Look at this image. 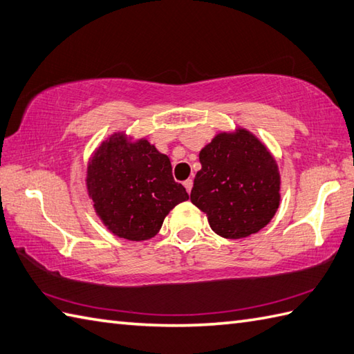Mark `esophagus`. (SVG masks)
<instances>
[{"instance_id":"obj_1","label":"esophagus","mask_w":354,"mask_h":354,"mask_svg":"<svg viewBox=\"0 0 354 354\" xmlns=\"http://www.w3.org/2000/svg\"><path fill=\"white\" fill-rule=\"evenodd\" d=\"M192 185H194V182L192 180L189 178V180H186V182H183V186L186 187V191H187V194H191V189H192Z\"/></svg>"}]
</instances>
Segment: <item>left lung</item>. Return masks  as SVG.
<instances>
[{
    "mask_svg": "<svg viewBox=\"0 0 354 354\" xmlns=\"http://www.w3.org/2000/svg\"><path fill=\"white\" fill-rule=\"evenodd\" d=\"M191 201L216 234L247 238L271 221L280 203L277 163L247 130L219 133L200 151Z\"/></svg>",
    "mask_w": 354,
    "mask_h": 354,
    "instance_id": "1",
    "label": "left lung"
}]
</instances>
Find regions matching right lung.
I'll use <instances>...</instances> for the list:
<instances>
[{
	"label": "right lung",
	"mask_w": 354,
	"mask_h": 354,
	"mask_svg": "<svg viewBox=\"0 0 354 354\" xmlns=\"http://www.w3.org/2000/svg\"><path fill=\"white\" fill-rule=\"evenodd\" d=\"M86 183L104 225L129 241L156 236L169 210L189 198L172 177L168 156L145 139L130 142L122 133L98 147Z\"/></svg>",
	"instance_id": "add662e5"
}]
</instances>
